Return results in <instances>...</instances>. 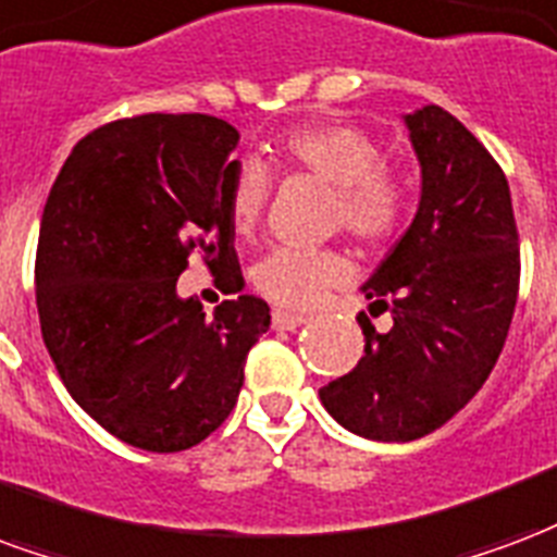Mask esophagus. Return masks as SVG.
<instances>
[{
  "label": "esophagus",
  "mask_w": 557,
  "mask_h": 557,
  "mask_svg": "<svg viewBox=\"0 0 557 557\" xmlns=\"http://www.w3.org/2000/svg\"><path fill=\"white\" fill-rule=\"evenodd\" d=\"M271 321H274V327L277 331H295L300 324H307L310 315H300V312H286V310H274L271 312Z\"/></svg>",
  "instance_id": "esophagus-1"
}]
</instances>
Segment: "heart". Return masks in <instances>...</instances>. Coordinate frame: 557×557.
<instances>
[{
	"label": "heart",
	"instance_id": "b5f03b06",
	"mask_svg": "<svg viewBox=\"0 0 557 557\" xmlns=\"http://www.w3.org/2000/svg\"><path fill=\"white\" fill-rule=\"evenodd\" d=\"M286 174H310L333 183L331 224L362 245H383L398 233L407 212V185L383 159L381 144L345 121H304L274 138ZM274 176L259 159H242L226 185V209L238 236H253L265 218ZM348 262L336 247H274L259 259L250 280L262 298L286 310L315 307L336 286Z\"/></svg>",
	"mask_w": 557,
	"mask_h": 557
}]
</instances>
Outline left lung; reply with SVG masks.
I'll return each mask as SVG.
<instances>
[{
  "label": "left lung",
  "mask_w": 557,
  "mask_h": 557,
  "mask_svg": "<svg viewBox=\"0 0 557 557\" xmlns=\"http://www.w3.org/2000/svg\"><path fill=\"white\" fill-rule=\"evenodd\" d=\"M422 168V200L362 295L389 312L366 351L321 386L327 413L366 440L410 443L443 428L484 386L508 339L520 292V233L505 171L440 106L405 117Z\"/></svg>",
  "instance_id": "left-lung-1"
}]
</instances>
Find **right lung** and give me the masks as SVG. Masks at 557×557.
<instances>
[{
  "label": "right lung",
  "mask_w": 557,
  "mask_h": 557,
  "mask_svg": "<svg viewBox=\"0 0 557 557\" xmlns=\"http://www.w3.org/2000/svg\"><path fill=\"white\" fill-rule=\"evenodd\" d=\"M238 132L212 114H138L88 132L44 206L40 333L85 413L144 451H185L224 425L271 312L257 295L209 319L176 295L200 250L242 292L226 185Z\"/></svg>",
  "instance_id": "1"
}]
</instances>
